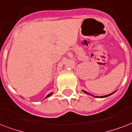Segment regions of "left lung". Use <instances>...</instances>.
<instances>
[{
    "mask_svg": "<svg viewBox=\"0 0 132 132\" xmlns=\"http://www.w3.org/2000/svg\"><path fill=\"white\" fill-rule=\"evenodd\" d=\"M83 92H84L85 94H89L88 92H85V91L83 90ZM114 92L112 93V94H108V95H106V96H101V98H105V97H107V96H110L111 94H114ZM95 97H96V98H98V96H95Z\"/></svg>",
    "mask_w": 132,
    "mask_h": 132,
    "instance_id": "1",
    "label": "left lung"
}]
</instances>
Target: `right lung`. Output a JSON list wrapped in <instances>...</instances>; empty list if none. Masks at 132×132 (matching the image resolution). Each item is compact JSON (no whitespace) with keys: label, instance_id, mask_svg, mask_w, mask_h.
<instances>
[{"label":"right lung","instance_id":"obj_1","mask_svg":"<svg viewBox=\"0 0 132 132\" xmlns=\"http://www.w3.org/2000/svg\"><path fill=\"white\" fill-rule=\"evenodd\" d=\"M52 93H50V94H48L47 96H46V98H47V97H49V96H51V95H52Z\"/></svg>","mask_w":132,"mask_h":132}]
</instances>
